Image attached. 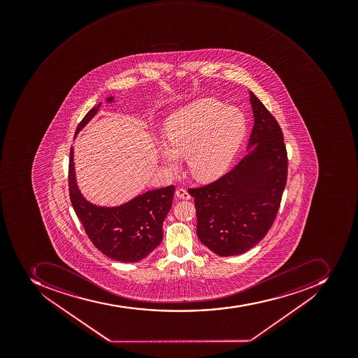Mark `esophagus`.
Returning <instances> with one entry per match:
<instances>
[{"mask_svg":"<svg viewBox=\"0 0 358 358\" xmlns=\"http://www.w3.org/2000/svg\"><path fill=\"white\" fill-rule=\"evenodd\" d=\"M176 195L180 199H184V200H191L192 199L191 194L185 189H176Z\"/></svg>","mask_w":358,"mask_h":358,"instance_id":"obj_1","label":"esophagus"}]
</instances>
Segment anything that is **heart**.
<instances>
[{
    "instance_id": "heart-1",
    "label": "heart",
    "mask_w": 358,
    "mask_h": 358,
    "mask_svg": "<svg viewBox=\"0 0 358 358\" xmlns=\"http://www.w3.org/2000/svg\"><path fill=\"white\" fill-rule=\"evenodd\" d=\"M243 115L214 99H201L169 117L165 126L167 147L162 150L169 169L180 167L178 157H187L196 180L219 178L230 165L244 135Z\"/></svg>"
}]
</instances>
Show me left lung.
Wrapping results in <instances>:
<instances>
[{"label": "left lung", "mask_w": 358, "mask_h": 358, "mask_svg": "<svg viewBox=\"0 0 358 358\" xmlns=\"http://www.w3.org/2000/svg\"><path fill=\"white\" fill-rule=\"evenodd\" d=\"M255 145L230 172L189 189L194 197L197 236L220 257L242 255L266 236L275 222L288 178V155L277 120L250 92Z\"/></svg>", "instance_id": "obj_1"}]
</instances>
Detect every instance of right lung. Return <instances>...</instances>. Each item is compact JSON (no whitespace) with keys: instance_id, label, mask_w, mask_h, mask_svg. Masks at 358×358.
I'll use <instances>...</instances> for the list:
<instances>
[{"instance_id":"right-lung-1","label":"right lung","mask_w":358,"mask_h":358,"mask_svg":"<svg viewBox=\"0 0 358 358\" xmlns=\"http://www.w3.org/2000/svg\"><path fill=\"white\" fill-rule=\"evenodd\" d=\"M113 98H108V101ZM100 103L87 113L75 135L96 115ZM68 185L72 208L87 236L100 252L120 262H137L158 247L163 222L172 208L175 186L152 189L118 208H99L83 199L76 183L73 152L70 148Z\"/></svg>"}]
</instances>
